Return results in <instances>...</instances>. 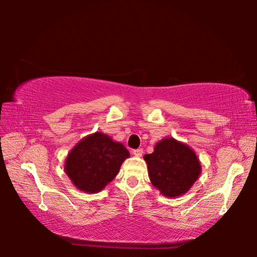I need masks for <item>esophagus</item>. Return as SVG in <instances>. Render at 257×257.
<instances>
[{
    "instance_id": "1",
    "label": "esophagus",
    "mask_w": 257,
    "mask_h": 257,
    "mask_svg": "<svg viewBox=\"0 0 257 257\" xmlns=\"http://www.w3.org/2000/svg\"><path fill=\"white\" fill-rule=\"evenodd\" d=\"M132 153L135 154L136 157H142L143 153H144V151H143V149H137V150H133Z\"/></svg>"
}]
</instances>
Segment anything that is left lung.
Wrapping results in <instances>:
<instances>
[{"label":"left lung","instance_id":"8db88e82","mask_svg":"<svg viewBox=\"0 0 257 257\" xmlns=\"http://www.w3.org/2000/svg\"><path fill=\"white\" fill-rule=\"evenodd\" d=\"M151 182L165 196L185 194L199 178L201 166L193 150L173 138L161 140L154 152L146 154Z\"/></svg>","mask_w":257,"mask_h":257}]
</instances>
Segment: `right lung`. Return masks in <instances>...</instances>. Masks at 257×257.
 <instances>
[{
	"mask_svg": "<svg viewBox=\"0 0 257 257\" xmlns=\"http://www.w3.org/2000/svg\"><path fill=\"white\" fill-rule=\"evenodd\" d=\"M128 151L110 137L96 132L77 144L65 161V172L80 191L96 193L118 174Z\"/></svg>",
	"mask_w": 257,
	"mask_h": 257,
	"instance_id": "1",
	"label": "right lung"
}]
</instances>
